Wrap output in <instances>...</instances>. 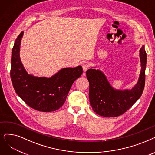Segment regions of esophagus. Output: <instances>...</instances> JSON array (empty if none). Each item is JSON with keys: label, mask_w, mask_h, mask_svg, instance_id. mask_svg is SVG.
I'll use <instances>...</instances> for the list:
<instances>
[{"label": "esophagus", "mask_w": 155, "mask_h": 155, "mask_svg": "<svg viewBox=\"0 0 155 155\" xmlns=\"http://www.w3.org/2000/svg\"><path fill=\"white\" fill-rule=\"evenodd\" d=\"M83 71H86V70H88V69H89V67H90V65H89V64H84L83 65Z\"/></svg>", "instance_id": "esophagus-1"}]
</instances>
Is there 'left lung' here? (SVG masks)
Returning a JSON list of instances; mask_svg holds the SVG:
<instances>
[{
	"label": "left lung",
	"mask_w": 155,
	"mask_h": 155,
	"mask_svg": "<svg viewBox=\"0 0 155 155\" xmlns=\"http://www.w3.org/2000/svg\"><path fill=\"white\" fill-rule=\"evenodd\" d=\"M141 70L137 83L130 90H116L109 83L106 75L95 67L87 70L89 98L95 113L104 117H116L130 108L140 97L145 85L147 55L144 46L139 50Z\"/></svg>",
	"instance_id": "left-lung-1"
}]
</instances>
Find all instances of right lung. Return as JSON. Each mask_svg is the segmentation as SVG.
Wrapping results in <instances>:
<instances>
[{
	"label": "right lung",
	"mask_w": 155,
	"mask_h": 155,
	"mask_svg": "<svg viewBox=\"0 0 155 155\" xmlns=\"http://www.w3.org/2000/svg\"><path fill=\"white\" fill-rule=\"evenodd\" d=\"M23 31L18 36L12 49L11 78L14 89L28 106L42 112L58 109L65 102L73 83L81 76L83 68L66 67L50 78L29 74L21 62L20 45Z\"/></svg>",
	"instance_id": "1"
}]
</instances>
